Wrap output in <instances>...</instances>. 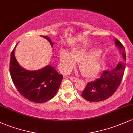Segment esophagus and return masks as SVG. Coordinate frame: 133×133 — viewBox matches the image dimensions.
Returning a JSON list of instances; mask_svg holds the SVG:
<instances>
[{
	"instance_id": "esophagus-1",
	"label": "esophagus",
	"mask_w": 133,
	"mask_h": 133,
	"mask_svg": "<svg viewBox=\"0 0 133 133\" xmlns=\"http://www.w3.org/2000/svg\"><path fill=\"white\" fill-rule=\"evenodd\" d=\"M69 79H71L72 82H76L78 80V79L77 78H76V77H69Z\"/></svg>"
}]
</instances>
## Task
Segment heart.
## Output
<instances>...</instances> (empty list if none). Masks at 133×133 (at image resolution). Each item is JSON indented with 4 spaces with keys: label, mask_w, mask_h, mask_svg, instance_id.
Wrapping results in <instances>:
<instances>
[{
    "label": "heart",
    "mask_w": 133,
    "mask_h": 133,
    "mask_svg": "<svg viewBox=\"0 0 133 133\" xmlns=\"http://www.w3.org/2000/svg\"><path fill=\"white\" fill-rule=\"evenodd\" d=\"M60 62L62 71L69 73L79 62V70L82 75L88 78L97 74L101 67V51L84 48L74 49L69 53L65 50L60 52Z\"/></svg>",
    "instance_id": "b5f03b06"
}]
</instances>
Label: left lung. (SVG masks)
<instances>
[{
	"instance_id": "8db88e82",
	"label": "left lung",
	"mask_w": 133,
	"mask_h": 133,
	"mask_svg": "<svg viewBox=\"0 0 133 133\" xmlns=\"http://www.w3.org/2000/svg\"><path fill=\"white\" fill-rule=\"evenodd\" d=\"M115 45L119 48L122 56L126 61L124 47L117 39H115ZM125 70L124 62H119L113 69L106 70L99 78L88 82L82 91L81 96L91 102L104 101L111 97L119 86Z\"/></svg>"
}]
</instances>
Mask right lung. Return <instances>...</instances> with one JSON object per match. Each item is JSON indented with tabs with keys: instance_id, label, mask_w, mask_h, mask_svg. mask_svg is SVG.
Segmentation results:
<instances>
[{
	"instance_id": "1",
	"label": "right lung",
	"mask_w": 133,
	"mask_h": 133,
	"mask_svg": "<svg viewBox=\"0 0 133 133\" xmlns=\"http://www.w3.org/2000/svg\"><path fill=\"white\" fill-rule=\"evenodd\" d=\"M42 37L53 46L54 43L50 38L44 36ZM17 45L10 56V74L17 91L34 103H45L51 99L59 90L63 76L59 74L51 65L37 71H29L22 68L15 57Z\"/></svg>"
}]
</instances>
